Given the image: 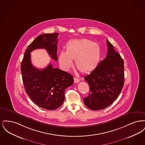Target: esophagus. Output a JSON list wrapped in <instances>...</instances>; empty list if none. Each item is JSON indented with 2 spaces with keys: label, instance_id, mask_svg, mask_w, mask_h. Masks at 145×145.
Listing matches in <instances>:
<instances>
[{
  "label": "esophagus",
  "instance_id": "34e87169",
  "mask_svg": "<svg viewBox=\"0 0 145 145\" xmlns=\"http://www.w3.org/2000/svg\"><path fill=\"white\" fill-rule=\"evenodd\" d=\"M80 82V80L76 78H74V83H79Z\"/></svg>",
  "mask_w": 145,
  "mask_h": 145
}]
</instances>
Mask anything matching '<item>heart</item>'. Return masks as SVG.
<instances>
[{
    "label": "heart",
    "mask_w": 145,
    "mask_h": 145,
    "mask_svg": "<svg viewBox=\"0 0 145 145\" xmlns=\"http://www.w3.org/2000/svg\"><path fill=\"white\" fill-rule=\"evenodd\" d=\"M100 58L98 44L88 39L72 40L66 44V52L59 55V61L62 69L68 71L73 67L74 60L76 67L83 73H89L96 67Z\"/></svg>",
    "instance_id": "obj_1"
}]
</instances>
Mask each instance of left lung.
<instances>
[{"instance_id": "obj_1", "label": "left lung", "mask_w": 145, "mask_h": 145, "mask_svg": "<svg viewBox=\"0 0 145 145\" xmlns=\"http://www.w3.org/2000/svg\"><path fill=\"white\" fill-rule=\"evenodd\" d=\"M108 53L84 80L90 85L89 95L84 98L85 105L90 109L98 110L110 105L119 96L124 85V62L106 40Z\"/></svg>"}]
</instances>
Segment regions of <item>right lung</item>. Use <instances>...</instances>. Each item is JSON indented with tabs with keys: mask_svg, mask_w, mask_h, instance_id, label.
Segmentation results:
<instances>
[{
	"mask_svg": "<svg viewBox=\"0 0 145 145\" xmlns=\"http://www.w3.org/2000/svg\"><path fill=\"white\" fill-rule=\"evenodd\" d=\"M58 33L45 34L37 37L25 51L21 63V73L25 92L39 107L49 110L59 108L65 99V91L73 84V76L69 73L53 68L49 63L45 69L34 67L30 53L35 49H46L55 60L57 57Z\"/></svg>",
	"mask_w": 145,
	"mask_h": 145,
	"instance_id": "obj_1",
	"label": "right lung"
}]
</instances>
